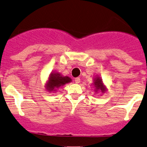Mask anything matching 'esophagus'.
Instances as JSON below:
<instances>
[{
	"mask_svg": "<svg viewBox=\"0 0 147 147\" xmlns=\"http://www.w3.org/2000/svg\"><path fill=\"white\" fill-rule=\"evenodd\" d=\"M74 81H75L76 84H79L80 81H81V79H80V78L77 77V78H75V80H74Z\"/></svg>",
	"mask_w": 147,
	"mask_h": 147,
	"instance_id": "obj_1",
	"label": "esophagus"
}]
</instances>
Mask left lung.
<instances>
[{"instance_id": "8db88e82", "label": "left lung", "mask_w": 147, "mask_h": 147, "mask_svg": "<svg viewBox=\"0 0 147 147\" xmlns=\"http://www.w3.org/2000/svg\"><path fill=\"white\" fill-rule=\"evenodd\" d=\"M94 81H93L92 84L94 88V91L96 93H98V91L101 93V94H104L105 92H107V88L105 85H104V82H103L102 78H101L98 76H95L93 78Z\"/></svg>"}]
</instances>
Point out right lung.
Segmentation results:
<instances>
[{"instance_id": "add662e5", "label": "right lung", "mask_w": 147, "mask_h": 147, "mask_svg": "<svg viewBox=\"0 0 147 147\" xmlns=\"http://www.w3.org/2000/svg\"><path fill=\"white\" fill-rule=\"evenodd\" d=\"M70 77L64 76L59 72H51L45 84L46 90L49 93H56L58 88L63 86L65 84L71 82Z\"/></svg>"}]
</instances>
